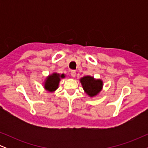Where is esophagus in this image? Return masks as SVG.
I'll list each match as a JSON object with an SVG mask.
<instances>
[{"mask_svg": "<svg viewBox=\"0 0 148 148\" xmlns=\"http://www.w3.org/2000/svg\"><path fill=\"white\" fill-rule=\"evenodd\" d=\"M76 74V72L75 70H72L71 71V75H72V77H75Z\"/></svg>", "mask_w": 148, "mask_h": 148, "instance_id": "1", "label": "esophagus"}]
</instances>
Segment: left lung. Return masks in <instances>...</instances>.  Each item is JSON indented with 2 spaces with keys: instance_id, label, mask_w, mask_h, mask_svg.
<instances>
[{
  "instance_id": "left-lung-1",
  "label": "left lung",
  "mask_w": 148,
  "mask_h": 148,
  "mask_svg": "<svg viewBox=\"0 0 148 148\" xmlns=\"http://www.w3.org/2000/svg\"><path fill=\"white\" fill-rule=\"evenodd\" d=\"M84 91L91 97L96 96L103 87V81L101 79H95L90 76H84L80 79Z\"/></svg>"
}]
</instances>
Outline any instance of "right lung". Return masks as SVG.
I'll return each instance as SVG.
<instances>
[{
	"instance_id": "right-lung-1",
	"label": "right lung",
	"mask_w": 148,
	"mask_h": 148,
	"mask_svg": "<svg viewBox=\"0 0 148 148\" xmlns=\"http://www.w3.org/2000/svg\"><path fill=\"white\" fill-rule=\"evenodd\" d=\"M64 74H59L57 73H53L49 75L45 80V88L49 92H53L58 88L60 79L64 78Z\"/></svg>"
}]
</instances>
